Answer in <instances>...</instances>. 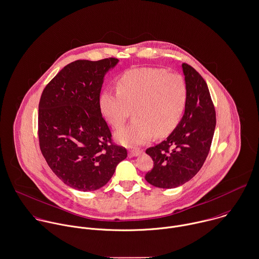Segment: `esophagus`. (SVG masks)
I'll list each match as a JSON object with an SVG mask.
<instances>
[{"mask_svg": "<svg viewBox=\"0 0 259 259\" xmlns=\"http://www.w3.org/2000/svg\"><path fill=\"white\" fill-rule=\"evenodd\" d=\"M142 154V151H140V150H130L128 151V157L130 158H134V157H138V156H140Z\"/></svg>", "mask_w": 259, "mask_h": 259, "instance_id": "34e87169", "label": "esophagus"}]
</instances>
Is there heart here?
<instances>
[{
    "label": "heart",
    "instance_id": "1",
    "mask_svg": "<svg viewBox=\"0 0 259 259\" xmlns=\"http://www.w3.org/2000/svg\"><path fill=\"white\" fill-rule=\"evenodd\" d=\"M116 89L100 94L99 108L116 130L123 126L134 109L135 120L115 135L126 146L142 145L155 133L158 137L170 134L179 123L188 99L184 77L163 68L128 69L117 78Z\"/></svg>",
    "mask_w": 259,
    "mask_h": 259
}]
</instances>
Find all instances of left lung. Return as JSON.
I'll return each mask as SVG.
<instances>
[{"label":"left lung","mask_w":259,"mask_h":259,"mask_svg":"<svg viewBox=\"0 0 259 259\" xmlns=\"http://www.w3.org/2000/svg\"><path fill=\"white\" fill-rule=\"evenodd\" d=\"M188 87L184 115L172 134L159 145L147 149L154 168L145 179L151 185L177 188L202 168L212 144L216 113L207 83L190 65L182 64Z\"/></svg>","instance_id":"left-lung-1"}]
</instances>
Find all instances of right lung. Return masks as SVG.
I'll return each mask as SVG.
<instances>
[{
  "label": "right lung",
  "instance_id": "1",
  "mask_svg": "<svg viewBox=\"0 0 259 259\" xmlns=\"http://www.w3.org/2000/svg\"><path fill=\"white\" fill-rule=\"evenodd\" d=\"M116 58L76 60L66 65L44 88L38 114L39 145L53 172L82 192L103 187L127 152L112 143L99 108L106 72Z\"/></svg>",
  "mask_w": 259,
  "mask_h": 259
}]
</instances>
